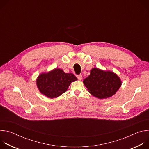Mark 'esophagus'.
<instances>
[{
	"instance_id": "esophagus-1",
	"label": "esophagus",
	"mask_w": 149,
	"mask_h": 149,
	"mask_svg": "<svg viewBox=\"0 0 149 149\" xmlns=\"http://www.w3.org/2000/svg\"><path fill=\"white\" fill-rule=\"evenodd\" d=\"M77 77L78 78V80H79V81L82 80V75H77Z\"/></svg>"
}]
</instances>
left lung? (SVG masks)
<instances>
[{
	"label": "left lung",
	"instance_id": "8db88e82",
	"mask_svg": "<svg viewBox=\"0 0 149 149\" xmlns=\"http://www.w3.org/2000/svg\"><path fill=\"white\" fill-rule=\"evenodd\" d=\"M89 93L98 99L107 98L114 95L121 87L120 78L113 71L93 68L90 74L83 81Z\"/></svg>",
	"mask_w": 149,
	"mask_h": 149
}]
</instances>
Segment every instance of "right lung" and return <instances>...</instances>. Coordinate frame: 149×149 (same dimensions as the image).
Masks as SVG:
<instances>
[{"mask_svg": "<svg viewBox=\"0 0 149 149\" xmlns=\"http://www.w3.org/2000/svg\"><path fill=\"white\" fill-rule=\"evenodd\" d=\"M77 79L72 73H65L62 69L55 68L40 74L36 82L40 93L48 98H55L66 92L71 83Z\"/></svg>", "mask_w": 149, "mask_h": 149, "instance_id": "1", "label": "right lung"}]
</instances>
